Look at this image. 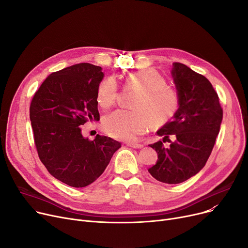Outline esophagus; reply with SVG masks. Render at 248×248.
<instances>
[{
  "label": "esophagus",
  "mask_w": 248,
  "mask_h": 248,
  "mask_svg": "<svg viewBox=\"0 0 248 248\" xmlns=\"http://www.w3.org/2000/svg\"><path fill=\"white\" fill-rule=\"evenodd\" d=\"M126 145H127L128 147L134 148V149H141L142 147H144L141 144H138V142H131V141L126 142Z\"/></svg>",
  "instance_id": "34e87169"
}]
</instances>
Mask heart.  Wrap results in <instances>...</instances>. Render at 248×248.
<instances>
[{
    "label": "heart",
    "instance_id": "heart-1",
    "mask_svg": "<svg viewBox=\"0 0 248 248\" xmlns=\"http://www.w3.org/2000/svg\"><path fill=\"white\" fill-rule=\"evenodd\" d=\"M126 89L137 91L132 99L133 110H116L103 121V128L119 140H134L146 133L151 124L161 125L172 119L179 108L177 90L167 85L165 78L154 69L129 73L124 79ZM119 88L113 77L103 79L97 86L96 100L103 108L113 106Z\"/></svg>",
    "mask_w": 248,
    "mask_h": 248
}]
</instances>
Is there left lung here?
<instances>
[{
  "label": "left lung",
  "mask_w": 248,
  "mask_h": 248,
  "mask_svg": "<svg viewBox=\"0 0 248 248\" xmlns=\"http://www.w3.org/2000/svg\"><path fill=\"white\" fill-rule=\"evenodd\" d=\"M171 75L179 94V108L158 136L174 140L165 148L161 140L150 145L158 160L149 173L166 184H179L199 173L212 152L223 111L212 84L186 65L175 62Z\"/></svg>",
  "instance_id": "8db88e82"
}]
</instances>
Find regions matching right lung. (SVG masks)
Wrapping results in <instances>:
<instances>
[{"label": "right lung", "instance_id": "1", "mask_svg": "<svg viewBox=\"0 0 248 248\" xmlns=\"http://www.w3.org/2000/svg\"><path fill=\"white\" fill-rule=\"evenodd\" d=\"M102 68L79 63L47 76L30 106V121L39 158L48 172L75 188L99 178L120 141L97 135L89 140L81 134L86 122L99 121L96 90Z\"/></svg>", "mask_w": 248, "mask_h": 248}]
</instances>
